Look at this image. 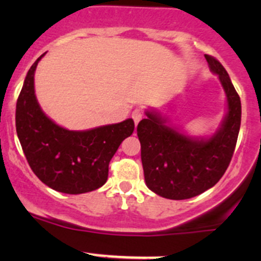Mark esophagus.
I'll return each mask as SVG.
<instances>
[{"mask_svg": "<svg viewBox=\"0 0 261 261\" xmlns=\"http://www.w3.org/2000/svg\"><path fill=\"white\" fill-rule=\"evenodd\" d=\"M131 117H133V120L135 121V125H136V123L141 120V117H143V112H141L140 110H134L133 114H131Z\"/></svg>", "mask_w": 261, "mask_h": 261, "instance_id": "1", "label": "esophagus"}]
</instances>
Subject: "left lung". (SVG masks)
I'll use <instances>...</instances> for the list:
<instances>
[{"instance_id":"8db88e82","label":"left lung","mask_w":261,"mask_h":261,"mask_svg":"<svg viewBox=\"0 0 261 261\" xmlns=\"http://www.w3.org/2000/svg\"><path fill=\"white\" fill-rule=\"evenodd\" d=\"M218 75L227 99L222 123L210 138H193L169 125L159 112L146 110L138 125L147 188L168 199H188L212 188L231 162L241 123V101L223 65L204 55Z\"/></svg>"}]
</instances>
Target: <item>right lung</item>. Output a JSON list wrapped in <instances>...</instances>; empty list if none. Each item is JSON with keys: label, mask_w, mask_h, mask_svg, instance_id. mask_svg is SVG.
I'll list each match as a JSON object with an SVG mask.
<instances>
[{"label": "right lung", "mask_w": 261, "mask_h": 261, "mask_svg": "<svg viewBox=\"0 0 261 261\" xmlns=\"http://www.w3.org/2000/svg\"><path fill=\"white\" fill-rule=\"evenodd\" d=\"M31 65L16 103V131L29 165L44 184L67 194L92 192L106 183L110 160L134 133L133 118L84 131L67 130L44 114L35 96Z\"/></svg>", "instance_id": "add662e5"}]
</instances>
